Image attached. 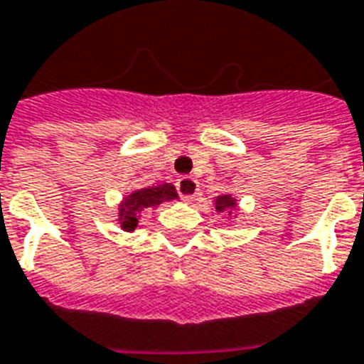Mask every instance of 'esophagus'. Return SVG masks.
<instances>
[{"instance_id": "34e87169", "label": "esophagus", "mask_w": 364, "mask_h": 364, "mask_svg": "<svg viewBox=\"0 0 364 364\" xmlns=\"http://www.w3.org/2000/svg\"><path fill=\"white\" fill-rule=\"evenodd\" d=\"M177 193H179V196L185 203H191L198 195V183H196L195 177H189V175L179 177L177 179Z\"/></svg>"}]
</instances>
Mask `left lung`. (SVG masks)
Returning <instances> with one entry per match:
<instances>
[{
	"label": "left lung",
	"mask_w": 364,
	"mask_h": 364,
	"mask_svg": "<svg viewBox=\"0 0 364 364\" xmlns=\"http://www.w3.org/2000/svg\"><path fill=\"white\" fill-rule=\"evenodd\" d=\"M214 204H216V212H225V210H230V214H231V210L237 206L235 198H233L231 195L218 196L216 200H214Z\"/></svg>",
	"instance_id": "8db88e82"
}]
</instances>
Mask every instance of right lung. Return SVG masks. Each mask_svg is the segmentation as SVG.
<instances>
[{"mask_svg": "<svg viewBox=\"0 0 364 364\" xmlns=\"http://www.w3.org/2000/svg\"><path fill=\"white\" fill-rule=\"evenodd\" d=\"M173 198H177V191H175L171 183L133 191L119 204V220L117 222L121 223V228L125 231H134L144 210L156 208L161 203H168V200H173Z\"/></svg>", "mask_w": 364, "mask_h": 364, "instance_id": "right-lung-1", "label": "right lung"}]
</instances>
